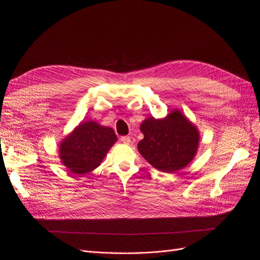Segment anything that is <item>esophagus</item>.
Here are the masks:
<instances>
[{
	"mask_svg": "<svg viewBox=\"0 0 260 260\" xmlns=\"http://www.w3.org/2000/svg\"><path fill=\"white\" fill-rule=\"evenodd\" d=\"M120 140H121V142L125 143V145H129V143H131V137L129 136H123V137L120 138Z\"/></svg>",
	"mask_w": 260,
	"mask_h": 260,
	"instance_id": "obj_1",
	"label": "esophagus"
}]
</instances>
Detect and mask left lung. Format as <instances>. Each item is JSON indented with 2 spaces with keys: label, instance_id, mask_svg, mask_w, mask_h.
I'll use <instances>...</instances> for the list:
<instances>
[{
  "label": "left lung",
  "instance_id": "left-lung-1",
  "mask_svg": "<svg viewBox=\"0 0 260 260\" xmlns=\"http://www.w3.org/2000/svg\"><path fill=\"white\" fill-rule=\"evenodd\" d=\"M140 131L143 139L138 142V151L159 171L172 174L183 169L198 151L199 131L179 109L162 119L147 118Z\"/></svg>",
  "mask_w": 260,
  "mask_h": 260
}]
</instances>
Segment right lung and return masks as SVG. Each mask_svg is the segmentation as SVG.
Returning a JSON list of instances; mask_svg holds the SVG:
<instances>
[{"label": "right lung", "instance_id": "obj_1", "mask_svg": "<svg viewBox=\"0 0 260 260\" xmlns=\"http://www.w3.org/2000/svg\"><path fill=\"white\" fill-rule=\"evenodd\" d=\"M117 140L111 127L88 120L77 125L60 142L59 156L73 175L83 176L101 165Z\"/></svg>", "mask_w": 260, "mask_h": 260}]
</instances>
